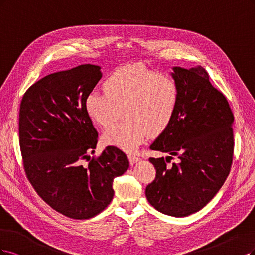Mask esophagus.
<instances>
[{
    "mask_svg": "<svg viewBox=\"0 0 255 255\" xmlns=\"http://www.w3.org/2000/svg\"><path fill=\"white\" fill-rule=\"evenodd\" d=\"M128 159H129V162H130L131 165H133V164H135L136 162L139 161V158L137 157L136 154H131V153L128 155Z\"/></svg>",
    "mask_w": 255,
    "mask_h": 255,
    "instance_id": "esophagus-1",
    "label": "esophagus"
}]
</instances>
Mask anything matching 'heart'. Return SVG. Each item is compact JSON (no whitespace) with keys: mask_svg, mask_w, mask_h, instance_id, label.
Returning a JSON list of instances; mask_svg holds the SVG:
<instances>
[{"mask_svg":"<svg viewBox=\"0 0 255 255\" xmlns=\"http://www.w3.org/2000/svg\"><path fill=\"white\" fill-rule=\"evenodd\" d=\"M104 87L105 92L88 94L86 111L103 128L111 126L124 111L126 122L107 130L103 142L125 151L135 150L148 133H162L175 118L181 97L174 78L138 64L114 70Z\"/></svg>","mask_w":255,"mask_h":255,"instance_id":"1","label":"heart"}]
</instances>
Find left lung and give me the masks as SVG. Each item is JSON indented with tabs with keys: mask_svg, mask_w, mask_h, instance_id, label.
Instances as JSON below:
<instances>
[{
	"mask_svg": "<svg viewBox=\"0 0 255 255\" xmlns=\"http://www.w3.org/2000/svg\"><path fill=\"white\" fill-rule=\"evenodd\" d=\"M172 70L171 76L181 90L179 107L170 125L150 145L151 150L169 155L149 158L155 178L145 194L163 214L185 217L207 205L229 176L234 116L203 68ZM172 156L177 162L169 166Z\"/></svg>",
	"mask_w": 255,
	"mask_h": 255,
	"instance_id": "8db88e82",
	"label": "left lung"
}]
</instances>
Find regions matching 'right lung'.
I'll return each instance as SVG.
<instances>
[{
  "mask_svg": "<svg viewBox=\"0 0 255 255\" xmlns=\"http://www.w3.org/2000/svg\"><path fill=\"white\" fill-rule=\"evenodd\" d=\"M102 76L94 64L50 74L27 90L20 106L19 142L26 177L51 208L73 219L104 211L113 198L114 178L129 167L126 154L114 146L83 164L98 141L85 102Z\"/></svg>",
  "mask_w": 255,
  "mask_h": 255,
  "instance_id": "add662e5",
  "label": "right lung"
}]
</instances>
